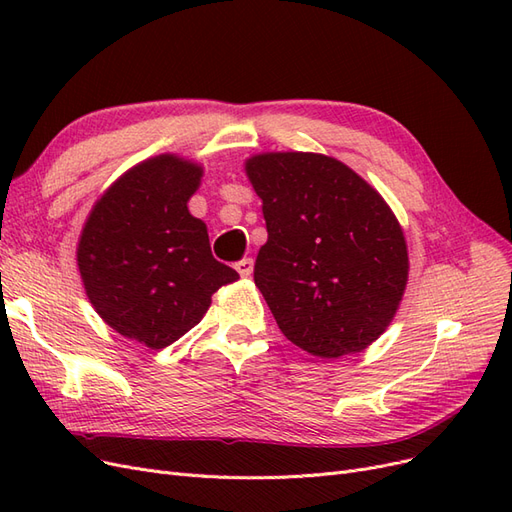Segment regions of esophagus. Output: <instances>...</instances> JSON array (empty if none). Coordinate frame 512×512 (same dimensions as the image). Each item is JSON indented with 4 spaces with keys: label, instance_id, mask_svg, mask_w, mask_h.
<instances>
[{
    "label": "esophagus",
    "instance_id": "34e87169",
    "mask_svg": "<svg viewBox=\"0 0 512 512\" xmlns=\"http://www.w3.org/2000/svg\"><path fill=\"white\" fill-rule=\"evenodd\" d=\"M235 269L239 271L241 277H252V273H254V260L252 258H243L241 262H237Z\"/></svg>",
    "mask_w": 512,
    "mask_h": 512
}]
</instances>
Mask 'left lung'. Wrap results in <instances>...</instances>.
Instances as JSON below:
<instances>
[{
    "instance_id": "left-lung-1",
    "label": "left lung",
    "mask_w": 512,
    "mask_h": 512,
    "mask_svg": "<svg viewBox=\"0 0 512 512\" xmlns=\"http://www.w3.org/2000/svg\"><path fill=\"white\" fill-rule=\"evenodd\" d=\"M243 166L269 232L254 282L277 327L318 359L374 344L410 273L404 228L389 203L324 153L265 151Z\"/></svg>"
}]
</instances>
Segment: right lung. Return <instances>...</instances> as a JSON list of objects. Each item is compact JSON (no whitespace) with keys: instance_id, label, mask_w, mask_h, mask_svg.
Returning <instances> with one entry per match:
<instances>
[{"instance_id":"obj_1","label":"right lung","mask_w":512,"mask_h":512,"mask_svg":"<svg viewBox=\"0 0 512 512\" xmlns=\"http://www.w3.org/2000/svg\"><path fill=\"white\" fill-rule=\"evenodd\" d=\"M203 164L160 153L117 177L83 224L76 265L96 314L119 335L166 348L203 320L213 292L239 273L211 254L188 209Z\"/></svg>"}]
</instances>
